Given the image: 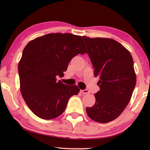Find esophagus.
I'll list each match as a JSON object with an SVG mask.
<instances>
[{"instance_id": "esophagus-1", "label": "esophagus", "mask_w": 150, "mask_h": 150, "mask_svg": "<svg viewBox=\"0 0 150 150\" xmlns=\"http://www.w3.org/2000/svg\"><path fill=\"white\" fill-rule=\"evenodd\" d=\"M81 93L82 94L85 95V94H88V93H90V91H89L88 90H81Z\"/></svg>"}]
</instances>
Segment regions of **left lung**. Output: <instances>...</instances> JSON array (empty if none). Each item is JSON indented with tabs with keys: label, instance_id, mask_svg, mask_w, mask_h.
Returning a JSON list of instances; mask_svg holds the SVG:
<instances>
[{
	"label": "left lung",
	"instance_id": "8db88e82",
	"mask_svg": "<svg viewBox=\"0 0 150 150\" xmlns=\"http://www.w3.org/2000/svg\"><path fill=\"white\" fill-rule=\"evenodd\" d=\"M94 68L95 77L100 80V90L95 103L86 108L92 120L107 123L122 113L131 99L136 84V74L131 53L117 41L108 38L82 36Z\"/></svg>",
	"mask_w": 150,
	"mask_h": 150
}]
</instances>
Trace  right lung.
<instances>
[{
    "mask_svg": "<svg viewBox=\"0 0 150 150\" xmlns=\"http://www.w3.org/2000/svg\"><path fill=\"white\" fill-rule=\"evenodd\" d=\"M86 53L84 41L71 33H49L28 42L18 62L20 90L25 103L40 119L50 120L64 111L77 86L57 81L78 54Z\"/></svg>",
    "mask_w": 150,
    "mask_h": 150,
    "instance_id": "obj_1",
    "label": "right lung"
}]
</instances>
